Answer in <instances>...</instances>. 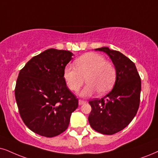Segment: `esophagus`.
Returning <instances> with one entry per match:
<instances>
[{
    "label": "esophagus",
    "mask_w": 158,
    "mask_h": 158,
    "mask_svg": "<svg viewBox=\"0 0 158 158\" xmlns=\"http://www.w3.org/2000/svg\"><path fill=\"white\" fill-rule=\"evenodd\" d=\"M87 101H83V100H79V105H82L84 103H85Z\"/></svg>",
    "instance_id": "obj_1"
}]
</instances>
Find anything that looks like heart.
<instances>
[{
    "mask_svg": "<svg viewBox=\"0 0 158 158\" xmlns=\"http://www.w3.org/2000/svg\"><path fill=\"white\" fill-rule=\"evenodd\" d=\"M74 66L65 68L63 79L71 91H77L85 82V78L87 83L80 92L81 96H89L97 91L104 94L114 85L117 77L114 65L100 54H85L74 62Z\"/></svg>",
    "mask_w": 158,
    "mask_h": 158,
    "instance_id": "heart-1",
    "label": "heart"
}]
</instances>
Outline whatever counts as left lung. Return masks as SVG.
Segmentation results:
<instances>
[{"mask_svg": "<svg viewBox=\"0 0 158 158\" xmlns=\"http://www.w3.org/2000/svg\"><path fill=\"white\" fill-rule=\"evenodd\" d=\"M104 52L114 65L117 77L113 89L102 98L89 101L92 110L89 125L97 132L112 135L129 125L136 114L140 103L141 78L134 63L118 51L104 47Z\"/></svg>", "mask_w": 158, "mask_h": 158, "instance_id": "1", "label": "left lung"}]
</instances>
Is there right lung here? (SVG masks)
I'll return each mask as SVG.
<instances>
[{
  "mask_svg": "<svg viewBox=\"0 0 158 158\" xmlns=\"http://www.w3.org/2000/svg\"><path fill=\"white\" fill-rule=\"evenodd\" d=\"M72 56L67 50L47 49L19 71L15 87L19 114L26 126L40 135L51 138L64 132L77 109L78 99L63 79Z\"/></svg>",
  "mask_w": 158,
  "mask_h": 158,
  "instance_id": "right-lung-1",
  "label": "right lung"
}]
</instances>
